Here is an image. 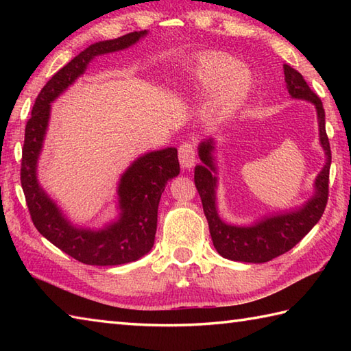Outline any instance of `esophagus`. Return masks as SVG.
<instances>
[{"label": "esophagus", "instance_id": "34e87169", "mask_svg": "<svg viewBox=\"0 0 351 351\" xmlns=\"http://www.w3.org/2000/svg\"><path fill=\"white\" fill-rule=\"evenodd\" d=\"M196 161V151L193 143H182L180 146V162L184 169H191Z\"/></svg>", "mask_w": 351, "mask_h": 351}]
</instances>
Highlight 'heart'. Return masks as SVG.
<instances>
[{
  "label": "heart",
  "instance_id": "heart-1",
  "mask_svg": "<svg viewBox=\"0 0 351 351\" xmlns=\"http://www.w3.org/2000/svg\"><path fill=\"white\" fill-rule=\"evenodd\" d=\"M193 87L199 98L215 96V111L220 116H229L249 96L250 77L234 57L213 54L197 63L193 72Z\"/></svg>",
  "mask_w": 351,
  "mask_h": 351
}]
</instances>
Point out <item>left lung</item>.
I'll return each instance as SVG.
<instances>
[{
    "label": "left lung",
    "instance_id": "1",
    "mask_svg": "<svg viewBox=\"0 0 351 351\" xmlns=\"http://www.w3.org/2000/svg\"><path fill=\"white\" fill-rule=\"evenodd\" d=\"M285 83L291 98L308 101L315 107L318 136L326 162L314 181V195L302 206L289 211L264 215L250 225H232L219 215L217 185L219 169L215 160V140L213 137L200 141L197 147L200 164L195 167V184L202 199L204 213L210 226L214 247L223 258L240 263L261 264L278 258L293 249L309 230L322 219L329 196V170L330 145L326 134V121L323 102L311 90L300 72L283 64Z\"/></svg>",
    "mask_w": 351,
    "mask_h": 351
}]
</instances>
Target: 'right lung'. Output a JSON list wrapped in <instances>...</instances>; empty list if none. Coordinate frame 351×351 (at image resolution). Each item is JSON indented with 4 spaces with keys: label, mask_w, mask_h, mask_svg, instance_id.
I'll use <instances>...</instances> for the list:
<instances>
[{
    "label": "right lung",
    "mask_w": 351,
    "mask_h": 351,
    "mask_svg": "<svg viewBox=\"0 0 351 351\" xmlns=\"http://www.w3.org/2000/svg\"><path fill=\"white\" fill-rule=\"evenodd\" d=\"M147 36L134 32L96 42L81 51L43 86L25 126L21 184L36 229L48 241L87 265L134 263L151 252L155 241L158 205L167 182L180 175L176 147L151 151L134 160L117 184L116 215L104 226L84 228L72 223L37 180V164L47 137L51 104L86 72L95 57L122 51Z\"/></svg>",
    "instance_id": "obj_1"
}]
</instances>
